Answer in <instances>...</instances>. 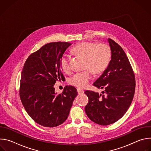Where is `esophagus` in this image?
I'll return each mask as SVG.
<instances>
[{
  "mask_svg": "<svg viewBox=\"0 0 151 151\" xmlns=\"http://www.w3.org/2000/svg\"><path fill=\"white\" fill-rule=\"evenodd\" d=\"M77 91H78V93L79 94H83V93H84V91L79 88H77Z\"/></svg>",
  "mask_w": 151,
  "mask_h": 151,
  "instance_id": "34e87169",
  "label": "esophagus"
}]
</instances>
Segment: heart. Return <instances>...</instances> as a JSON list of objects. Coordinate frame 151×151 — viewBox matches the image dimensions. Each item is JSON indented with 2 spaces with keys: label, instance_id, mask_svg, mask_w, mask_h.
I'll return each mask as SVG.
<instances>
[{
  "label": "heart",
  "instance_id": "heart-1",
  "mask_svg": "<svg viewBox=\"0 0 151 151\" xmlns=\"http://www.w3.org/2000/svg\"><path fill=\"white\" fill-rule=\"evenodd\" d=\"M73 51L84 57L85 68H90L75 73L70 78L69 82L72 85L81 88L87 86L93 78V72L92 70L96 73L103 72L108 65L111 57V48L104 43L97 44L93 42H82L73 48ZM60 66L64 72L70 71V58L68 55L65 54L62 56Z\"/></svg>",
  "mask_w": 151,
  "mask_h": 151
}]
</instances>
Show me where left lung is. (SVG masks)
I'll return each instance as SVG.
<instances>
[{
	"label": "left lung",
	"instance_id": "obj_1",
	"mask_svg": "<svg viewBox=\"0 0 151 151\" xmlns=\"http://www.w3.org/2000/svg\"><path fill=\"white\" fill-rule=\"evenodd\" d=\"M111 60L103 74L93 83L103 89V94L87 90L85 94L88 103L85 113L94 122L101 125L112 124L126 113L135 92V76L129 60L122 48L108 39Z\"/></svg>",
	"mask_w": 151,
	"mask_h": 151
}]
</instances>
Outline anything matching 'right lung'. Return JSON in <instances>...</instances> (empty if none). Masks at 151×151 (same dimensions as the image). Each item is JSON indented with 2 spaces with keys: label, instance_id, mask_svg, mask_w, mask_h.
I'll return each instance as SVG.
<instances>
[{
  "label": "right lung",
  "instance_id": "obj_1",
  "mask_svg": "<svg viewBox=\"0 0 151 151\" xmlns=\"http://www.w3.org/2000/svg\"><path fill=\"white\" fill-rule=\"evenodd\" d=\"M70 45L66 42L45 44L27 58L21 72V101L32 119L42 126L54 127L63 124L78 94L71 85L58 94L54 87L57 81L65 79L60 59Z\"/></svg>",
  "mask_w": 151,
  "mask_h": 151
}]
</instances>
